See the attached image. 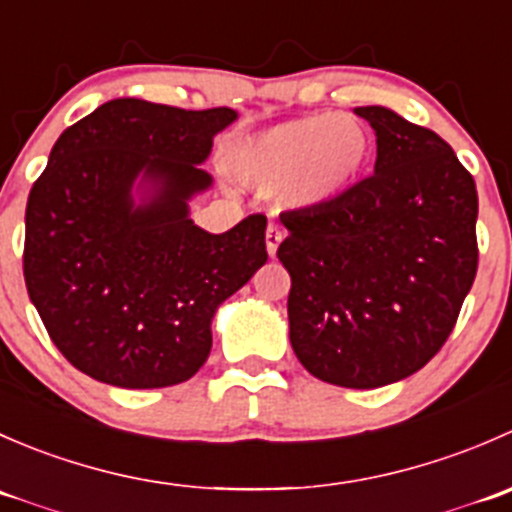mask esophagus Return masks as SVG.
<instances>
[{"label":"esophagus","instance_id":"1","mask_svg":"<svg viewBox=\"0 0 512 512\" xmlns=\"http://www.w3.org/2000/svg\"><path fill=\"white\" fill-rule=\"evenodd\" d=\"M265 242H267V255L275 257L277 255V247L282 242V230L277 225H270L265 232Z\"/></svg>","mask_w":512,"mask_h":512}]
</instances>
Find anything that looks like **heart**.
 Returning a JSON list of instances; mask_svg holds the SVG:
<instances>
[{"label": "heart", "mask_w": 512, "mask_h": 512, "mask_svg": "<svg viewBox=\"0 0 512 512\" xmlns=\"http://www.w3.org/2000/svg\"><path fill=\"white\" fill-rule=\"evenodd\" d=\"M371 141L356 118H294L240 143L237 173L245 183L277 193L292 208H314L342 195L364 170Z\"/></svg>", "instance_id": "1"}]
</instances>
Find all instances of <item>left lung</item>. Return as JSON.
Listing matches in <instances>:
<instances>
[{"instance_id":"left-lung-1","label":"left lung","mask_w":512,"mask_h":512,"mask_svg":"<svg viewBox=\"0 0 512 512\" xmlns=\"http://www.w3.org/2000/svg\"><path fill=\"white\" fill-rule=\"evenodd\" d=\"M374 175L280 213L292 277L289 342L327 384L379 389L416 374L451 337L478 270L476 180L431 128L361 106Z\"/></svg>"}]
</instances>
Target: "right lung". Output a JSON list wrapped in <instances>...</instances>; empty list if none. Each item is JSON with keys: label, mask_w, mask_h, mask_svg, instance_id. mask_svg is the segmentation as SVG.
<instances>
[{"label": "right lung", "mask_w": 512, "mask_h": 512, "mask_svg": "<svg viewBox=\"0 0 512 512\" xmlns=\"http://www.w3.org/2000/svg\"><path fill=\"white\" fill-rule=\"evenodd\" d=\"M232 108L185 111L113 98L66 128L27 200L24 282L51 342L121 389L188 381L213 347L210 322L267 262L265 215L223 235L188 218L210 185L198 163ZM138 174L157 185L132 208Z\"/></svg>", "instance_id": "right-lung-1"}]
</instances>
